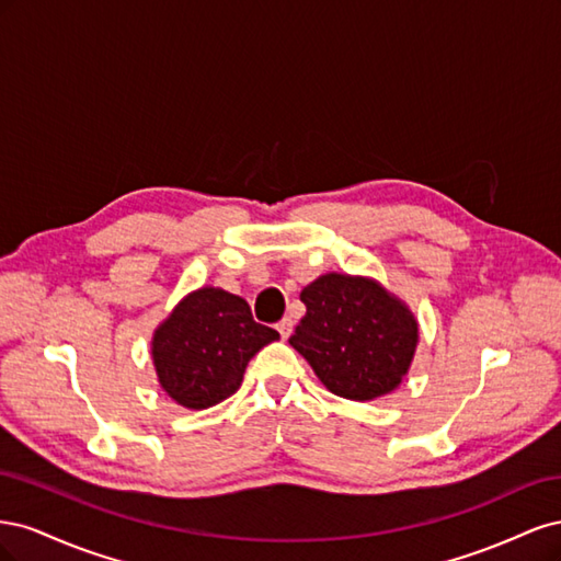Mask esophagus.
Masks as SVG:
<instances>
[{"instance_id": "esophagus-1", "label": "esophagus", "mask_w": 561, "mask_h": 561, "mask_svg": "<svg viewBox=\"0 0 561 561\" xmlns=\"http://www.w3.org/2000/svg\"><path fill=\"white\" fill-rule=\"evenodd\" d=\"M276 330L280 332V336H283V339L290 336V334H293V318H283V320H278Z\"/></svg>"}]
</instances>
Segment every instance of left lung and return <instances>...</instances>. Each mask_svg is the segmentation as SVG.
<instances>
[{
	"label": "left lung",
	"instance_id": "1",
	"mask_svg": "<svg viewBox=\"0 0 561 561\" xmlns=\"http://www.w3.org/2000/svg\"><path fill=\"white\" fill-rule=\"evenodd\" d=\"M307 316L290 344L334 396L375 400L396 390L412 365L419 325L377 280L325 274L301 290Z\"/></svg>",
	"mask_w": 561,
	"mask_h": 561
}]
</instances>
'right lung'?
<instances>
[{
	"instance_id": "obj_1",
	"label": "right lung",
	"mask_w": 561,
	"mask_h": 561,
	"mask_svg": "<svg viewBox=\"0 0 561 561\" xmlns=\"http://www.w3.org/2000/svg\"><path fill=\"white\" fill-rule=\"evenodd\" d=\"M280 334L252 320L222 287L186 295L151 339L161 388L186 410H208L239 390L250 358Z\"/></svg>"
}]
</instances>
